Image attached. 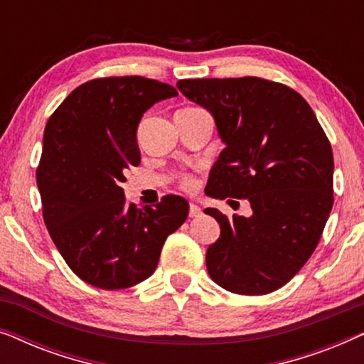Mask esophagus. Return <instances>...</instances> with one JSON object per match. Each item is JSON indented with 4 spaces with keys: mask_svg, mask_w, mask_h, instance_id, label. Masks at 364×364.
<instances>
[{
    "mask_svg": "<svg viewBox=\"0 0 364 364\" xmlns=\"http://www.w3.org/2000/svg\"><path fill=\"white\" fill-rule=\"evenodd\" d=\"M202 213V208L196 205V203H191V207H188V215L191 217H198Z\"/></svg>",
    "mask_w": 364,
    "mask_h": 364,
    "instance_id": "obj_1",
    "label": "esophagus"
}]
</instances>
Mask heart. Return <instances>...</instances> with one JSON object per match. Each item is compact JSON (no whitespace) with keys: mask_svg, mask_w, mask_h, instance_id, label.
I'll list each match as a JSON object with an SVG mask.
<instances>
[{"mask_svg":"<svg viewBox=\"0 0 364 364\" xmlns=\"http://www.w3.org/2000/svg\"><path fill=\"white\" fill-rule=\"evenodd\" d=\"M181 186L183 188H192L193 186H196V178H193L191 173H183V176L181 177Z\"/></svg>","mask_w":364,"mask_h":364,"instance_id":"b5f03b06","label":"heart"}]
</instances>
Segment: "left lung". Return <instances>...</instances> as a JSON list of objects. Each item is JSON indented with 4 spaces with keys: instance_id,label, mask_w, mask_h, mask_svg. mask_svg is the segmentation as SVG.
Listing matches in <instances>:
<instances>
[{
    "instance_id": "left-lung-1",
    "label": "left lung",
    "mask_w": 364,
    "mask_h": 364,
    "mask_svg": "<svg viewBox=\"0 0 364 364\" xmlns=\"http://www.w3.org/2000/svg\"><path fill=\"white\" fill-rule=\"evenodd\" d=\"M177 87L212 112L225 142L208 177L210 196L252 207V217L205 210L220 225L207 248L208 275L238 295L275 291L308 262L330 217L331 144L310 104L282 82L210 77Z\"/></svg>"
}]
</instances>
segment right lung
<instances>
[{
  "mask_svg": "<svg viewBox=\"0 0 364 364\" xmlns=\"http://www.w3.org/2000/svg\"><path fill=\"white\" fill-rule=\"evenodd\" d=\"M142 76L97 77L74 89L44 129L36 182L43 218L68 267L89 285L122 290L156 270L166 238L186 222L188 202L126 203L122 182L141 164L137 126L154 104L177 96Z\"/></svg>",
  "mask_w": 364,
  "mask_h": 364,
  "instance_id": "add662e5",
  "label": "right lung"
}]
</instances>
